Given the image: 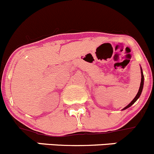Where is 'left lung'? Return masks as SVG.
Segmentation results:
<instances>
[{
	"label": "left lung",
	"instance_id": "8db88e82",
	"mask_svg": "<svg viewBox=\"0 0 154 154\" xmlns=\"http://www.w3.org/2000/svg\"><path fill=\"white\" fill-rule=\"evenodd\" d=\"M141 84H140V87H139V89H138V93H137L136 96H135V98H134V99L132 100V101H131V102L129 103V104H128V105L126 106V107H125L123 109V110H126V109L129 108V107H131V106H132V104H133L134 103H135V101H136L137 100H138V98H139L140 95H141V92H142V90H143V87H144V74H143V71H142V68H141Z\"/></svg>",
	"mask_w": 154,
	"mask_h": 154
}]
</instances>
